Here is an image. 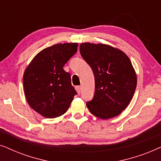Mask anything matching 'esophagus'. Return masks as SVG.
Returning a JSON list of instances; mask_svg holds the SVG:
<instances>
[{
  "label": "esophagus",
  "instance_id": "obj_1",
  "mask_svg": "<svg viewBox=\"0 0 161 161\" xmlns=\"http://www.w3.org/2000/svg\"><path fill=\"white\" fill-rule=\"evenodd\" d=\"M75 90H76L77 93H78V94H80V92H81V86H76Z\"/></svg>",
  "mask_w": 161,
  "mask_h": 161
}]
</instances>
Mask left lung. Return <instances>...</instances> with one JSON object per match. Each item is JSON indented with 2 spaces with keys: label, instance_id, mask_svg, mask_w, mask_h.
<instances>
[{
  "label": "left lung",
  "instance_id": "obj_1",
  "mask_svg": "<svg viewBox=\"0 0 161 161\" xmlns=\"http://www.w3.org/2000/svg\"><path fill=\"white\" fill-rule=\"evenodd\" d=\"M81 56L93 70L95 92L86 103L97 117L108 119L128 106L135 93L137 75L128 56L106 44L81 43Z\"/></svg>",
  "mask_w": 161,
  "mask_h": 161
}]
</instances>
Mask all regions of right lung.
I'll use <instances>...</instances> for the list:
<instances>
[{
  "label": "right lung",
  "instance_id": "obj_1",
  "mask_svg": "<svg viewBox=\"0 0 161 161\" xmlns=\"http://www.w3.org/2000/svg\"><path fill=\"white\" fill-rule=\"evenodd\" d=\"M78 43L56 44L37 53L23 74V91L28 104L45 118L64 114L76 91L63 67L78 50Z\"/></svg>",
  "mask_w": 161,
  "mask_h": 161
}]
</instances>
